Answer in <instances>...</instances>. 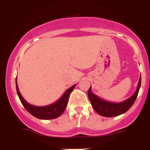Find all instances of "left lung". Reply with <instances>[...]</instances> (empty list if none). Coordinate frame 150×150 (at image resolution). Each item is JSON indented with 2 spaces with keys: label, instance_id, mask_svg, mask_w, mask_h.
I'll return each instance as SVG.
<instances>
[{
  "label": "left lung",
  "instance_id": "1",
  "mask_svg": "<svg viewBox=\"0 0 150 150\" xmlns=\"http://www.w3.org/2000/svg\"><path fill=\"white\" fill-rule=\"evenodd\" d=\"M141 86V75L135 92L126 100L120 103L110 102L93 94L91 87L88 90V97L92 107L97 113L104 117H114L126 112L132 106L137 97Z\"/></svg>",
  "mask_w": 150,
  "mask_h": 150
}]
</instances>
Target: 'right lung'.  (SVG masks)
Instances as JSON below:
<instances>
[{
    "label": "right lung",
    "mask_w": 150,
    "mask_h": 150,
    "mask_svg": "<svg viewBox=\"0 0 150 150\" xmlns=\"http://www.w3.org/2000/svg\"><path fill=\"white\" fill-rule=\"evenodd\" d=\"M15 82H16L17 93H18L20 101H21L25 109L33 116L43 120L53 119V118H56L61 116L62 113H63V111H65V108H66L70 94L75 87V85H74L72 87H70L69 89H67L64 92V94H63V96L58 100L55 101L53 104L44 106H36L29 104L22 97V94H20V90H19L17 78L15 79Z\"/></svg>",
    "instance_id": "obj_1"
}]
</instances>
